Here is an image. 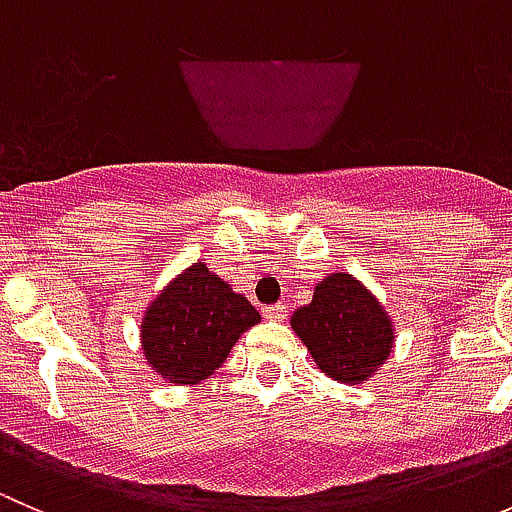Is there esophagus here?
<instances>
[{
  "instance_id": "34e87169",
  "label": "esophagus",
  "mask_w": 512,
  "mask_h": 512,
  "mask_svg": "<svg viewBox=\"0 0 512 512\" xmlns=\"http://www.w3.org/2000/svg\"><path fill=\"white\" fill-rule=\"evenodd\" d=\"M262 317L270 319V322H282L287 317V307L285 304H272V307L262 309Z\"/></svg>"
}]
</instances>
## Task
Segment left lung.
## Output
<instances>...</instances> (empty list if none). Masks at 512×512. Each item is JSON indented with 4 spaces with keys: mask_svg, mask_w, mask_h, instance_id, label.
Masks as SVG:
<instances>
[{
    "mask_svg": "<svg viewBox=\"0 0 512 512\" xmlns=\"http://www.w3.org/2000/svg\"><path fill=\"white\" fill-rule=\"evenodd\" d=\"M292 329L329 379L352 386L371 379L394 349L389 312L347 272L314 287L312 302L292 314Z\"/></svg>",
    "mask_w": 512,
    "mask_h": 512,
    "instance_id": "8db88e82",
    "label": "left lung"
}]
</instances>
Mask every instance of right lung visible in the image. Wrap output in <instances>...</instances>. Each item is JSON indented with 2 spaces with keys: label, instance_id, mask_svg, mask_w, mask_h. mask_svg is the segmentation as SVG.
Masks as SVG:
<instances>
[{
  "label": "right lung",
  "instance_id": "obj_1",
  "mask_svg": "<svg viewBox=\"0 0 512 512\" xmlns=\"http://www.w3.org/2000/svg\"><path fill=\"white\" fill-rule=\"evenodd\" d=\"M260 312L225 280L193 262L160 289L141 322L146 361L168 384L193 386L215 374Z\"/></svg>",
  "mask_w": 512,
  "mask_h": 512
}]
</instances>
